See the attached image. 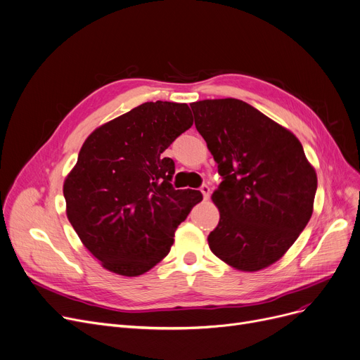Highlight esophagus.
Instances as JSON below:
<instances>
[{"instance_id": "obj_1", "label": "esophagus", "mask_w": 360, "mask_h": 360, "mask_svg": "<svg viewBox=\"0 0 360 360\" xmlns=\"http://www.w3.org/2000/svg\"><path fill=\"white\" fill-rule=\"evenodd\" d=\"M200 192H202V195H203V199L207 200V199H210V196H211V187H210L208 184H202V186H200Z\"/></svg>"}]
</instances>
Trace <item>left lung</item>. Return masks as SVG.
I'll use <instances>...</instances> for the list:
<instances>
[{
  "mask_svg": "<svg viewBox=\"0 0 360 360\" xmlns=\"http://www.w3.org/2000/svg\"><path fill=\"white\" fill-rule=\"evenodd\" d=\"M195 126L222 177L212 200L219 222L212 253L242 271L269 266L311 219L316 173L296 136L234 98L191 104Z\"/></svg>",
  "mask_w": 360,
  "mask_h": 360,
  "instance_id": "obj_1",
  "label": "left lung"
}]
</instances>
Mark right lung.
Instances as JSON below:
<instances>
[{"label": "right lung", "mask_w": 360, "mask_h": 360, "mask_svg": "<svg viewBox=\"0 0 360 360\" xmlns=\"http://www.w3.org/2000/svg\"><path fill=\"white\" fill-rule=\"evenodd\" d=\"M192 124L187 104L145 102L84 141L64 181L67 218L107 269L136 277L155 266L202 200L199 191L174 189V161L162 155Z\"/></svg>", "instance_id": "obj_1"}]
</instances>
